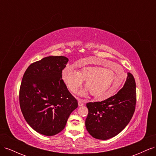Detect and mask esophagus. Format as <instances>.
<instances>
[{
  "instance_id": "1",
  "label": "esophagus",
  "mask_w": 156,
  "mask_h": 156,
  "mask_svg": "<svg viewBox=\"0 0 156 156\" xmlns=\"http://www.w3.org/2000/svg\"><path fill=\"white\" fill-rule=\"evenodd\" d=\"M84 105V103H83V101L81 100H79V101H78V105L79 106V107H81V106H83Z\"/></svg>"
}]
</instances>
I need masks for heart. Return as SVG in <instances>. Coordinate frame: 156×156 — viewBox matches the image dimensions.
<instances>
[{
	"instance_id": "1",
	"label": "heart",
	"mask_w": 156,
	"mask_h": 156,
	"mask_svg": "<svg viewBox=\"0 0 156 156\" xmlns=\"http://www.w3.org/2000/svg\"><path fill=\"white\" fill-rule=\"evenodd\" d=\"M120 76L112 69L102 66H86L75 72L66 68L62 72V78L69 90L75 92L85 81L87 89L81 92L84 95L88 92L97 100H104L111 97L119 88L123 81L124 70L120 68Z\"/></svg>"
}]
</instances>
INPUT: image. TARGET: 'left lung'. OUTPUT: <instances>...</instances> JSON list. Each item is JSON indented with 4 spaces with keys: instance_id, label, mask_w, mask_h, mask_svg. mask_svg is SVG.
Masks as SVG:
<instances>
[{
    "instance_id": "obj_1",
    "label": "left lung",
    "mask_w": 156,
    "mask_h": 156,
    "mask_svg": "<svg viewBox=\"0 0 156 156\" xmlns=\"http://www.w3.org/2000/svg\"><path fill=\"white\" fill-rule=\"evenodd\" d=\"M136 84L133 75L127 73L124 87L102 101L87 103L88 114L86 128L94 138L107 140L117 135L130 122L135 109Z\"/></svg>"
}]
</instances>
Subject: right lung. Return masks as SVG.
I'll return each instance as SVG.
<instances>
[{
	"label": "right lung",
	"mask_w": 156,
	"mask_h": 156,
	"mask_svg": "<svg viewBox=\"0 0 156 156\" xmlns=\"http://www.w3.org/2000/svg\"><path fill=\"white\" fill-rule=\"evenodd\" d=\"M68 58L49 56L31 64L23 75L20 90L21 110L37 133L53 136L62 131L78 103L67 88L62 70Z\"/></svg>",
	"instance_id": "add662e5"
}]
</instances>
